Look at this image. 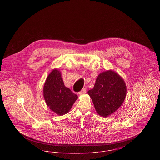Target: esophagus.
I'll list each match as a JSON object with an SVG mask.
<instances>
[{
    "label": "esophagus",
    "mask_w": 160,
    "mask_h": 160,
    "mask_svg": "<svg viewBox=\"0 0 160 160\" xmlns=\"http://www.w3.org/2000/svg\"><path fill=\"white\" fill-rule=\"evenodd\" d=\"M86 92V88H83V89L81 90V91L78 92V94H79V95H81L84 94Z\"/></svg>",
    "instance_id": "1"
}]
</instances>
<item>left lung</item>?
Instances as JSON below:
<instances>
[{
  "label": "left lung",
  "mask_w": 160,
  "mask_h": 160,
  "mask_svg": "<svg viewBox=\"0 0 160 160\" xmlns=\"http://www.w3.org/2000/svg\"><path fill=\"white\" fill-rule=\"evenodd\" d=\"M126 92V85L122 77L113 70H108L98 74L93 88L88 93L97 113L105 118L122 105Z\"/></svg>",
  "instance_id": "left-lung-1"
}]
</instances>
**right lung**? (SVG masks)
<instances>
[{"label": "right lung", "mask_w": 160, "mask_h": 160, "mask_svg": "<svg viewBox=\"0 0 160 160\" xmlns=\"http://www.w3.org/2000/svg\"><path fill=\"white\" fill-rule=\"evenodd\" d=\"M43 95L47 105L57 115L68 113L78 99L76 94L67 88L58 69H53L46 78Z\"/></svg>", "instance_id": "add662e5"}]
</instances>
